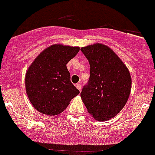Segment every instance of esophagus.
Returning <instances> with one entry per match:
<instances>
[{"label":"esophagus","instance_id":"1","mask_svg":"<svg viewBox=\"0 0 155 155\" xmlns=\"http://www.w3.org/2000/svg\"><path fill=\"white\" fill-rule=\"evenodd\" d=\"M76 87L79 91H81V84H76Z\"/></svg>","mask_w":155,"mask_h":155}]
</instances>
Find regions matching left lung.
<instances>
[{"mask_svg": "<svg viewBox=\"0 0 155 155\" xmlns=\"http://www.w3.org/2000/svg\"><path fill=\"white\" fill-rule=\"evenodd\" d=\"M88 59L90 77L81 97L87 111L96 120H108L124 107L131 90L127 67L108 46L95 44L81 47Z\"/></svg>", "mask_w": 155, "mask_h": 155, "instance_id": "1", "label": "left lung"}]
</instances>
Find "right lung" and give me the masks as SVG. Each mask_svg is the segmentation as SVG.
<instances>
[{
	"instance_id": "1",
	"label": "right lung",
	"mask_w": 155,
	"mask_h": 155,
	"mask_svg": "<svg viewBox=\"0 0 155 155\" xmlns=\"http://www.w3.org/2000/svg\"><path fill=\"white\" fill-rule=\"evenodd\" d=\"M79 50V47L53 44L28 67L25 73L26 93L39 112L49 116L59 114L80 93L71 82L66 67Z\"/></svg>"
}]
</instances>
